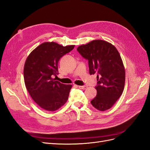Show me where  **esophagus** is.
Instances as JSON below:
<instances>
[{"mask_svg": "<svg viewBox=\"0 0 150 150\" xmlns=\"http://www.w3.org/2000/svg\"><path fill=\"white\" fill-rule=\"evenodd\" d=\"M79 88H80V89H83V90H85V89H86V88H87V86H85V85H79Z\"/></svg>", "mask_w": 150, "mask_h": 150, "instance_id": "esophagus-1", "label": "esophagus"}]
</instances>
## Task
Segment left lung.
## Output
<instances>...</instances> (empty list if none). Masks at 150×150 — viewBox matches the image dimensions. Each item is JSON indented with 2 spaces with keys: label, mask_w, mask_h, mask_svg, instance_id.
Segmentation results:
<instances>
[{
  "label": "left lung",
  "mask_w": 150,
  "mask_h": 150,
  "mask_svg": "<svg viewBox=\"0 0 150 150\" xmlns=\"http://www.w3.org/2000/svg\"><path fill=\"white\" fill-rule=\"evenodd\" d=\"M77 51L88 60L89 74L97 75V96L92 105L100 111L110 109L124 91L125 68L115 47L101 40L79 46Z\"/></svg>",
  "instance_id": "8db88e82"
}]
</instances>
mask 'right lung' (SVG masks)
Segmentation results:
<instances>
[{
    "label": "right lung",
    "mask_w": 150,
    "mask_h": 150,
    "mask_svg": "<svg viewBox=\"0 0 150 150\" xmlns=\"http://www.w3.org/2000/svg\"><path fill=\"white\" fill-rule=\"evenodd\" d=\"M75 45L63 46L55 42H45L33 50L26 58L24 67L25 87L32 99L40 108L54 111L66 103L71 85L55 80L58 63Z\"/></svg>",
    "instance_id": "add662e5"
}]
</instances>
